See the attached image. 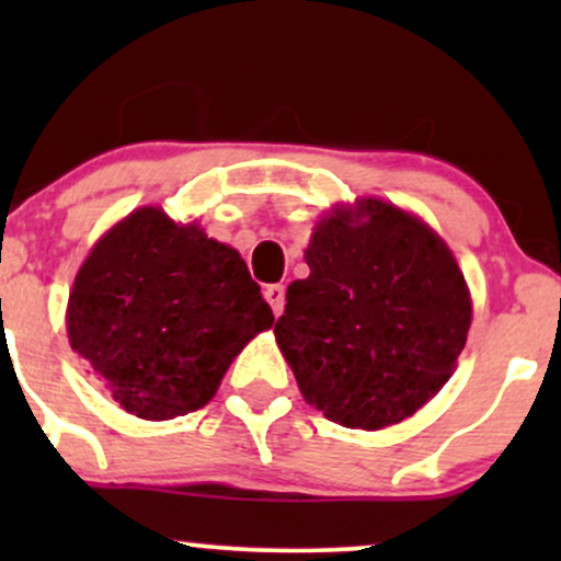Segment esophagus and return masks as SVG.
I'll use <instances>...</instances> for the list:
<instances>
[{"label":"esophagus","instance_id":"1","mask_svg":"<svg viewBox=\"0 0 561 561\" xmlns=\"http://www.w3.org/2000/svg\"><path fill=\"white\" fill-rule=\"evenodd\" d=\"M263 295H266L268 306H272V311H274V317H282V311H285V285H266Z\"/></svg>","mask_w":561,"mask_h":561}]
</instances>
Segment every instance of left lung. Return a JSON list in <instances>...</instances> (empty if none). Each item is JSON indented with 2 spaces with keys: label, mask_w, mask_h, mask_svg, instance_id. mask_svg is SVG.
Masks as SVG:
<instances>
[{
  "label": "left lung",
  "mask_w": 561,
  "mask_h": 561,
  "mask_svg": "<svg viewBox=\"0 0 561 561\" xmlns=\"http://www.w3.org/2000/svg\"><path fill=\"white\" fill-rule=\"evenodd\" d=\"M306 263L274 324L302 398L351 430L403 422L448 382L467 343L472 300L448 244L369 197L321 218Z\"/></svg>",
  "instance_id": "left-lung-1"
}]
</instances>
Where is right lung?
Returning <instances> with one entry per match:
<instances>
[{
	"label": "right lung",
	"mask_w": 561,
	"mask_h": 561,
	"mask_svg": "<svg viewBox=\"0 0 561 561\" xmlns=\"http://www.w3.org/2000/svg\"><path fill=\"white\" fill-rule=\"evenodd\" d=\"M274 324L234 248L139 208L94 244L68 300L70 347L115 403L163 422L203 409Z\"/></svg>",
	"instance_id": "add662e5"
}]
</instances>
